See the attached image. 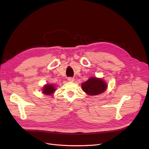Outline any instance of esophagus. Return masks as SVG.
Segmentation results:
<instances>
[{
    "label": "esophagus",
    "mask_w": 149,
    "mask_h": 149,
    "mask_svg": "<svg viewBox=\"0 0 149 149\" xmlns=\"http://www.w3.org/2000/svg\"><path fill=\"white\" fill-rule=\"evenodd\" d=\"M68 80L69 81L72 82V81H74V79L73 77H68Z\"/></svg>",
    "instance_id": "1"
}]
</instances>
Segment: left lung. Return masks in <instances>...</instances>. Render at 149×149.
<instances>
[{"mask_svg": "<svg viewBox=\"0 0 149 149\" xmlns=\"http://www.w3.org/2000/svg\"><path fill=\"white\" fill-rule=\"evenodd\" d=\"M107 87L106 83L102 79L91 77L81 84L83 91L89 95H97L104 92Z\"/></svg>", "mask_w": 149, "mask_h": 149, "instance_id": "8db88e82", "label": "left lung"}]
</instances>
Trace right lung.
<instances>
[{"instance_id": "add662e5", "label": "right lung", "mask_w": 149, "mask_h": 149, "mask_svg": "<svg viewBox=\"0 0 149 149\" xmlns=\"http://www.w3.org/2000/svg\"><path fill=\"white\" fill-rule=\"evenodd\" d=\"M56 88H55L53 84H46L44 86V87L42 89V92L43 93L47 95H49L53 93L55 91H56Z\"/></svg>"}]
</instances>
